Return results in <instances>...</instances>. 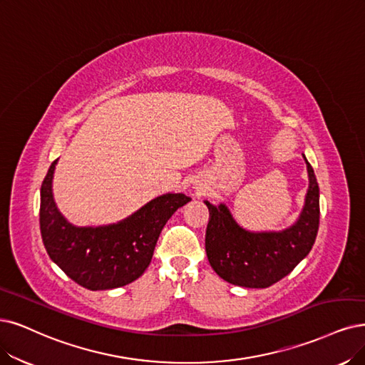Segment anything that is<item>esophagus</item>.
Wrapping results in <instances>:
<instances>
[{"label": "esophagus", "instance_id": "1", "mask_svg": "<svg viewBox=\"0 0 365 365\" xmlns=\"http://www.w3.org/2000/svg\"><path fill=\"white\" fill-rule=\"evenodd\" d=\"M194 190H195V195H201V194H205V190H203V187H201V186H195Z\"/></svg>", "mask_w": 365, "mask_h": 365}]
</instances>
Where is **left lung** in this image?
Masks as SVG:
<instances>
[{
	"label": "left lung",
	"mask_w": 365,
	"mask_h": 365,
	"mask_svg": "<svg viewBox=\"0 0 365 365\" xmlns=\"http://www.w3.org/2000/svg\"><path fill=\"white\" fill-rule=\"evenodd\" d=\"M304 156V155H302ZM308 190L294 224L279 232H250L237 224L225 203L205 200L209 209L206 252L224 281L248 289H266L289 275L312 251L319 230V185L304 156Z\"/></svg>",
	"instance_id": "8db88e82"
}]
</instances>
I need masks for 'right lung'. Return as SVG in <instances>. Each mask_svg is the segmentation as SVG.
Returning a JSON list of instances; mask_svg holds the SVG:
<instances>
[{"instance_id":"right-lung-1","label":"right lung","mask_w":365,"mask_h":365,"mask_svg":"<svg viewBox=\"0 0 365 365\" xmlns=\"http://www.w3.org/2000/svg\"><path fill=\"white\" fill-rule=\"evenodd\" d=\"M58 159L51 164L40 187V233L51 260L88 290L123 287L150 264L162 228L190 197L164 194L115 224L76 227L58 210L52 179Z\"/></svg>"}]
</instances>
